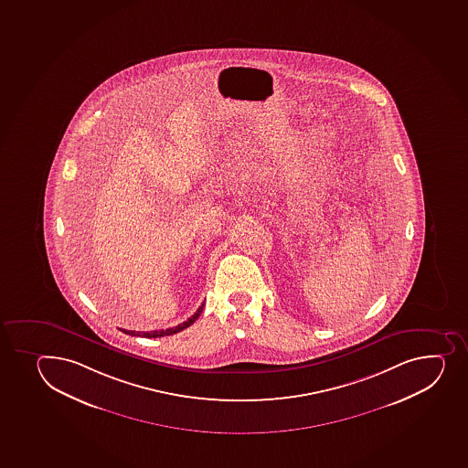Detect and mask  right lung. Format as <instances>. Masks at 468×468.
Here are the masks:
<instances>
[{
    "label": "right lung",
    "mask_w": 468,
    "mask_h": 468,
    "mask_svg": "<svg viewBox=\"0 0 468 468\" xmlns=\"http://www.w3.org/2000/svg\"><path fill=\"white\" fill-rule=\"evenodd\" d=\"M204 310V303L197 307V312L187 319V321H184V323L178 324L176 327L165 328V330H154V332H132V330H122V332L127 333V335H132V336H143V337H161V336H170V335H175V333L181 332L184 328L190 327L197 318H199V314H203Z\"/></svg>",
    "instance_id": "right-lung-1"
}]
</instances>
